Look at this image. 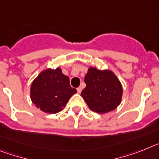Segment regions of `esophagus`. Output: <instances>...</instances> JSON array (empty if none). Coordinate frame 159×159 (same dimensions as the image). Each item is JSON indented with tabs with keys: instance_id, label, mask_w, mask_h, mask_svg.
<instances>
[{
	"instance_id": "1",
	"label": "esophagus",
	"mask_w": 159,
	"mask_h": 159,
	"mask_svg": "<svg viewBox=\"0 0 159 159\" xmlns=\"http://www.w3.org/2000/svg\"><path fill=\"white\" fill-rule=\"evenodd\" d=\"M81 90H82V88H81V86H79V87H78V89H77V91H78V93H81Z\"/></svg>"
}]
</instances>
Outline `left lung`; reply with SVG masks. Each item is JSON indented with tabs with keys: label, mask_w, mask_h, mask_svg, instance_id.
I'll list each match as a JSON object with an SVG mask.
<instances>
[{
	"label": "left lung",
	"mask_w": 159,
	"mask_h": 159,
	"mask_svg": "<svg viewBox=\"0 0 159 159\" xmlns=\"http://www.w3.org/2000/svg\"><path fill=\"white\" fill-rule=\"evenodd\" d=\"M86 86L81 96L91 110L105 114L115 110L120 105L122 86L111 70H100L89 67L85 77Z\"/></svg>",
	"instance_id": "obj_1"
}]
</instances>
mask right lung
Masks as SVG:
<instances>
[{"label":"right lung","mask_w":159,"mask_h":159,"mask_svg":"<svg viewBox=\"0 0 159 159\" xmlns=\"http://www.w3.org/2000/svg\"><path fill=\"white\" fill-rule=\"evenodd\" d=\"M77 93L70 86V78L62 74L60 68L47 69L32 82L30 98L34 104L49 114L62 110L69 99Z\"/></svg>","instance_id":"add662e5"}]
</instances>
